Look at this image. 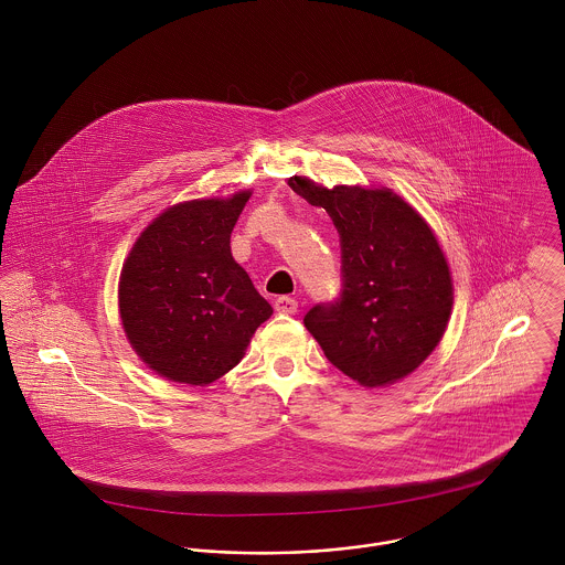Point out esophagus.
<instances>
[{"mask_svg":"<svg viewBox=\"0 0 565 565\" xmlns=\"http://www.w3.org/2000/svg\"><path fill=\"white\" fill-rule=\"evenodd\" d=\"M274 309H276L278 313L294 316V313L298 311V302H296L294 298H289V296H280V298L274 302Z\"/></svg>","mask_w":565,"mask_h":565,"instance_id":"obj_1","label":"esophagus"}]
</instances>
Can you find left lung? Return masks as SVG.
Instances as JSON below:
<instances>
[{
  "label": "left lung",
  "mask_w": 565,
  "mask_h": 565,
  "mask_svg": "<svg viewBox=\"0 0 565 565\" xmlns=\"http://www.w3.org/2000/svg\"><path fill=\"white\" fill-rule=\"evenodd\" d=\"M287 184L326 209L341 237V298L313 307L307 330L361 387L403 381L439 345L452 313V274L435 231L387 186H323L307 175Z\"/></svg>",
  "instance_id": "8db88e82"
}]
</instances>
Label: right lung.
<instances>
[{
    "instance_id": "right-lung-1",
    "label": "right lung",
    "mask_w": 565,
    "mask_h": 565,
    "mask_svg": "<svg viewBox=\"0 0 565 565\" xmlns=\"http://www.w3.org/2000/svg\"><path fill=\"white\" fill-rule=\"evenodd\" d=\"M252 189L171 204L132 243L117 289L124 334L164 381L204 387L228 374L274 309L231 252Z\"/></svg>"
}]
</instances>
